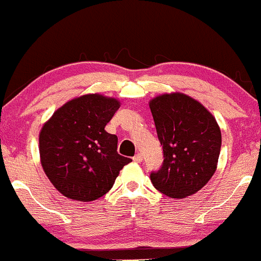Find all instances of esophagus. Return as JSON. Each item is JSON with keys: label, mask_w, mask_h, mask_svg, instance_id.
<instances>
[{"label": "esophagus", "mask_w": 261, "mask_h": 261, "mask_svg": "<svg viewBox=\"0 0 261 261\" xmlns=\"http://www.w3.org/2000/svg\"><path fill=\"white\" fill-rule=\"evenodd\" d=\"M133 161L137 163H141L142 161H143V155H142L141 153H137V154L133 157Z\"/></svg>", "instance_id": "obj_1"}]
</instances>
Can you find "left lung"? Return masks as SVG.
<instances>
[{
  "label": "left lung",
  "instance_id": "obj_1",
  "mask_svg": "<svg viewBox=\"0 0 261 261\" xmlns=\"http://www.w3.org/2000/svg\"><path fill=\"white\" fill-rule=\"evenodd\" d=\"M149 108L163 149L162 167L150 181L163 195L184 198L200 191L217 168L221 130L200 101L184 93L150 99Z\"/></svg>",
  "mask_w": 261,
  "mask_h": 261
}]
</instances>
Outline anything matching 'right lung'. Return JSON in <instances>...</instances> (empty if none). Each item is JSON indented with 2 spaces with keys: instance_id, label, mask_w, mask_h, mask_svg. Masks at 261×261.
Masks as SVG:
<instances>
[{
  "instance_id": "obj_1",
  "label": "right lung",
  "mask_w": 261,
  "mask_h": 261,
  "mask_svg": "<svg viewBox=\"0 0 261 261\" xmlns=\"http://www.w3.org/2000/svg\"><path fill=\"white\" fill-rule=\"evenodd\" d=\"M119 107L115 98L85 94L66 101L42 125L40 161L61 195L82 202L96 200L132 162L118 154V137L104 129Z\"/></svg>"
}]
</instances>
